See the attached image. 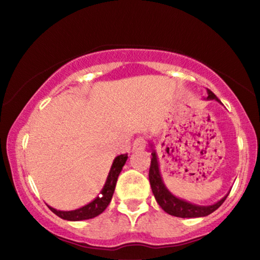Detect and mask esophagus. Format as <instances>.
Listing matches in <instances>:
<instances>
[{
    "instance_id": "obj_1",
    "label": "esophagus",
    "mask_w": 260,
    "mask_h": 260,
    "mask_svg": "<svg viewBox=\"0 0 260 260\" xmlns=\"http://www.w3.org/2000/svg\"><path fill=\"white\" fill-rule=\"evenodd\" d=\"M145 148V140L143 137H138L134 141L133 144V150L134 151H141Z\"/></svg>"
}]
</instances>
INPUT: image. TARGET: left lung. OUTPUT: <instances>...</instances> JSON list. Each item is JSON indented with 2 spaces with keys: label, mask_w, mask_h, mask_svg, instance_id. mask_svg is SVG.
I'll return each instance as SVG.
<instances>
[{
  "label": "left lung",
  "mask_w": 260,
  "mask_h": 260,
  "mask_svg": "<svg viewBox=\"0 0 260 260\" xmlns=\"http://www.w3.org/2000/svg\"><path fill=\"white\" fill-rule=\"evenodd\" d=\"M207 99L212 101L215 99L216 102L221 103L216 98V95L213 93L211 90L207 88ZM152 148V144H151ZM151 163H150V169H149V181H150V186L152 194L157 201V204L161 206L163 211L168 213L170 215L179 216V218H201V216L209 215L211 213L216 211L220 206L223 204V201L226 200V197H223L221 200L215 202L214 205L211 206H199L190 204V202L184 201L182 199L176 198L175 195H173L168 190V188L166 187L165 182H163L161 173H159V167L157 161V155L154 149H151Z\"/></svg>",
  "instance_id": "8db88e82"
}]
</instances>
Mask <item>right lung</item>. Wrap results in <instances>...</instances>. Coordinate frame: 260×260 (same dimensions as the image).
<instances>
[{
    "label": "right lung",
    "instance_id": "obj_1",
    "mask_svg": "<svg viewBox=\"0 0 260 260\" xmlns=\"http://www.w3.org/2000/svg\"><path fill=\"white\" fill-rule=\"evenodd\" d=\"M127 159V154H123L117 156V157L113 159V163L111 166V169H110L108 179H106V182L103 187L101 191V195L94 199L93 201H91L90 204L83 206V207L74 209V211H58V209L51 207L48 206V208L51 211L61 218L63 220H69V221H80V220H87L95 218V216L102 214L103 212L105 211L106 207H108L110 201H111L113 191H115L117 179H118V175L122 172L123 166L125 165Z\"/></svg>",
    "mask_w": 260,
    "mask_h": 260
}]
</instances>
